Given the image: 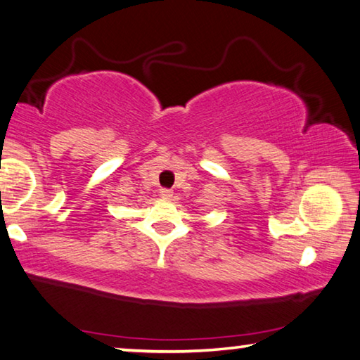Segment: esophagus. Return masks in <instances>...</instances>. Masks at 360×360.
<instances>
[{
  "label": "esophagus",
  "instance_id": "34e87169",
  "mask_svg": "<svg viewBox=\"0 0 360 360\" xmlns=\"http://www.w3.org/2000/svg\"><path fill=\"white\" fill-rule=\"evenodd\" d=\"M159 196L162 199H172L174 198V191L172 190H167V188H162L161 191H159Z\"/></svg>",
  "mask_w": 360,
  "mask_h": 360
}]
</instances>
